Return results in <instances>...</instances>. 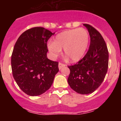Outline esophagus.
<instances>
[{
    "instance_id": "esophagus-1",
    "label": "esophagus",
    "mask_w": 121,
    "mask_h": 121,
    "mask_svg": "<svg viewBox=\"0 0 121 121\" xmlns=\"http://www.w3.org/2000/svg\"><path fill=\"white\" fill-rule=\"evenodd\" d=\"M65 64H62V63L61 62L59 63V70H60L62 67H65Z\"/></svg>"
}]
</instances>
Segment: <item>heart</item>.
Returning <instances> with one entry per match:
<instances>
[{"mask_svg": "<svg viewBox=\"0 0 121 121\" xmlns=\"http://www.w3.org/2000/svg\"><path fill=\"white\" fill-rule=\"evenodd\" d=\"M89 41L88 31L83 28L73 29L59 33L56 36L54 42H49L48 48L53 57L64 53L72 61H77L84 56Z\"/></svg>", "mask_w": 121, "mask_h": 121, "instance_id": "obj_1", "label": "heart"}]
</instances>
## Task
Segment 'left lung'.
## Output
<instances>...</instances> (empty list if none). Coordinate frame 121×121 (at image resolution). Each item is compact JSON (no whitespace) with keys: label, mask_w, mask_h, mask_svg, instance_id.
Returning <instances> with one entry per match:
<instances>
[{"label":"left lung","mask_w":121,"mask_h":121,"mask_svg":"<svg viewBox=\"0 0 121 121\" xmlns=\"http://www.w3.org/2000/svg\"><path fill=\"white\" fill-rule=\"evenodd\" d=\"M84 25L90 36V47L82 59L68 66L70 70L68 82L76 92L87 95L94 92L104 79L108 67V51L100 33L90 25Z\"/></svg>","instance_id":"8db88e82"}]
</instances>
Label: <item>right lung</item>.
Here are the masks:
<instances>
[{
	"instance_id": "obj_1",
	"label": "right lung",
	"mask_w": 121,
	"mask_h": 121,
	"mask_svg": "<svg viewBox=\"0 0 121 121\" xmlns=\"http://www.w3.org/2000/svg\"><path fill=\"white\" fill-rule=\"evenodd\" d=\"M43 27L28 29L19 36L11 55L13 76L25 93L35 96L51 87L59 71L58 62L47 57V42L52 35Z\"/></svg>"
}]
</instances>
